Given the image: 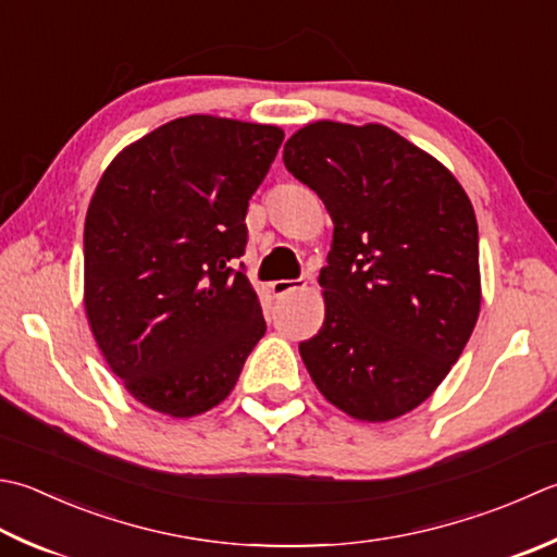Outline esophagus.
Listing matches in <instances>:
<instances>
[{
  "instance_id": "1",
  "label": "esophagus",
  "mask_w": 557,
  "mask_h": 557,
  "mask_svg": "<svg viewBox=\"0 0 557 557\" xmlns=\"http://www.w3.org/2000/svg\"><path fill=\"white\" fill-rule=\"evenodd\" d=\"M301 287H307V282H304L301 277H297V280H277V282H272V285H270V289H272V294H275V297H285V294H289L294 289H301Z\"/></svg>"
}]
</instances>
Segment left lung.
<instances>
[{"instance_id": "8db88e82", "label": "left lung", "mask_w": 557, "mask_h": 557, "mask_svg": "<svg viewBox=\"0 0 557 557\" xmlns=\"http://www.w3.org/2000/svg\"><path fill=\"white\" fill-rule=\"evenodd\" d=\"M329 210L325 321L299 352L335 408L367 422L418 408L481 311L473 205L428 151L384 125L319 120L282 154Z\"/></svg>"}]
</instances>
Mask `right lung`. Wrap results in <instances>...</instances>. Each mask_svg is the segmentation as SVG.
Wrapping results in <instances>:
<instances>
[{
  "label": "right lung",
  "instance_id": "1",
  "mask_svg": "<svg viewBox=\"0 0 557 557\" xmlns=\"http://www.w3.org/2000/svg\"><path fill=\"white\" fill-rule=\"evenodd\" d=\"M285 133L171 120L120 151L84 224V304L108 367L147 408L193 418L232 394L265 333L238 258Z\"/></svg>",
  "mask_w": 557,
  "mask_h": 557
}]
</instances>
